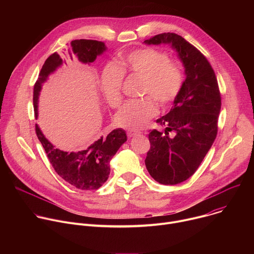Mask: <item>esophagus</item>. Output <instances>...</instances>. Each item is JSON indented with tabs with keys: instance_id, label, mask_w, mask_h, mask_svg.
I'll return each instance as SVG.
<instances>
[{
	"instance_id": "esophagus-1",
	"label": "esophagus",
	"mask_w": 254,
	"mask_h": 254,
	"mask_svg": "<svg viewBox=\"0 0 254 254\" xmlns=\"http://www.w3.org/2000/svg\"><path fill=\"white\" fill-rule=\"evenodd\" d=\"M138 133H139V131L129 130V131H127V136H128V137H132V136H134V135H136V134H138Z\"/></svg>"
}]
</instances>
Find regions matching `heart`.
Here are the masks:
<instances>
[{"mask_svg": "<svg viewBox=\"0 0 254 254\" xmlns=\"http://www.w3.org/2000/svg\"><path fill=\"white\" fill-rule=\"evenodd\" d=\"M126 74L140 77V95H149L127 101L116 115V124L128 129L146 126L157 113L154 102L161 107L170 105L184 84L182 66L170 60L168 53L154 48L136 49L124 55L117 66H108L102 71L99 88L104 100L112 107H118L122 102V85Z\"/></svg>", "mask_w": 254, "mask_h": 254, "instance_id": "b5f03b06", "label": "heart"}]
</instances>
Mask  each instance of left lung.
Listing matches in <instances>:
<instances>
[{"mask_svg":"<svg viewBox=\"0 0 254 254\" xmlns=\"http://www.w3.org/2000/svg\"><path fill=\"white\" fill-rule=\"evenodd\" d=\"M143 43L171 45L185 67L182 90L169 114L157 120L165 129L150 132L151 148L144 160L157 182L176 185L196 172L216 138L221 110L219 86L207 58L182 36L163 33Z\"/></svg>","mask_w":254,"mask_h":254,"instance_id":"left-lung-1","label":"left lung"}]
</instances>
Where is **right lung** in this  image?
<instances>
[{"label": "right lung", "instance_id": "add662e5", "mask_svg": "<svg viewBox=\"0 0 254 254\" xmlns=\"http://www.w3.org/2000/svg\"><path fill=\"white\" fill-rule=\"evenodd\" d=\"M70 44L78 60L85 64L93 62L106 50L105 44L96 40H73ZM70 57L72 59V56ZM62 63V58L55 52L46 59L42 66L33 92L36 119L38 118V98L42 84ZM35 130L55 172L67 183L80 190H96L106 182L111 173V160L127 139L125 129L117 128L105 136H100L82 151L68 153L56 149L44 136L37 124Z\"/></svg>", "mask_w": 254, "mask_h": 254}]
</instances>
